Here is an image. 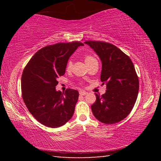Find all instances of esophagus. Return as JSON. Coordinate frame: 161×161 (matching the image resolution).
<instances>
[{"instance_id": "obj_1", "label": "esophagus", "mask_w": 161, "mask_h": 161, "mask_svg": "<svg viewBox=\"0 0 161 161\" xmlns=\"http://www.w3.org/2000/svg\"><path fill=\"white\" fill-rule=\"evenodd\" d=\"M87 92H84V91H80V95H82V96H85V95H86Z\"/></svg>"}]
</instances>
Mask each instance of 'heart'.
Returning a JSON list of instances; mask_svg holds the SVG:
<instances>
[{"label": "heart", "mask_w": 161, "mask_h": 161, "mask_svg": "<svg viewBox=\"0 0 161 161\" xmlns=\"http://www.w3.org/2000/svg\"><path fill=\"white\" fill-rule=\"evenodd\" d=\"M84 62H86V64H87V66H89V65H91L92 63H93L94 62L97 61V59H95L93 56L90 55V54H85V55L84 56ZM72 60H69L67 62V70L69 71L71 70L72 67Z\"/></svg>", "instance_id": "heart-1"}]
</instances>
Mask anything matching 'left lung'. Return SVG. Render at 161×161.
<instances>
[{
    "label": "left lung",
    "mask_w": 161,
    "mask_h": 161,
    "mask_svg": "<svg viewBox=\"0 0 161 161\" xmlns=\"http://www.w3.org/2000/svg\"><path fill=\"white\" fill-rule=\"evenodd\" d=\"M102 60L101 81L107 85L106 93L96 94L92 105L95 118L103 124L121 121L133 109L137 99L139 81L131 59L111 43L86 41Z\"/></svg>",
    "instance_id": "obj_1"
}]
</instances>
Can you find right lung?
I'll list each match as a JSON object with an SVG mask.
<instances>
[{"instance_id":"right-lung-1","label":"right lung","mask_w":161,"mask_h":161,"mask_svg":"<svg viewBox=\"0 0 161 161\" xmlns=\"http://www.w3.org/2000/svg\"><path fill=\"white\" fill-rule=\"evenodd\" d=\"M80 42H59L38 50L24 68L21 92L24 103L34 118L50 128L62 126L72 118L79 97L75 89L57 92L58 78L64 75L69 57Z\"/></svg>"}]
</instances>
